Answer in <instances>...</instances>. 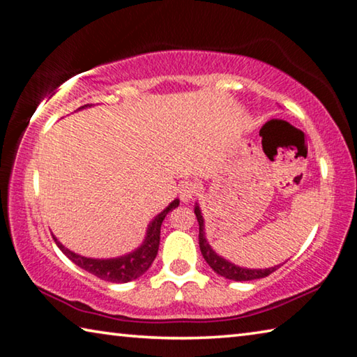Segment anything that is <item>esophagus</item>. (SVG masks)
<instances>
[{
    "label": "esophagus",
    "mask_w": 357,
    "mask_h": 357,
    "mask_svg": "<svg viewBox=\"0 0 357 357\" xmlns=\"http://www.w3.org/2000/svg\"><path fill=\"white\" fill-rule=\"evenodd\" d=\"M179 197L183 202H190L194 199V195L199 192V184L195 183V181H183V183L179 184Z\"/></svg>",
    "instance_id": "1"
}]
</instances>
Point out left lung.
<instances>
[{
  "instance_id": "left-lung-1",
  "label": "left lung",
  "mask_w": 357,
  "mask_h": 357,
  "mask_svg": "<svg viewBox=\"0 0 357 357\" xmlns=\"http://www.w3.org/2000/svg\"><path fill=\"white\" fill-rule=\"evenodd\" d=\"M195 216L197 220H199V245H200V251L203 254V259L206 260V264L211 267L218 275L224 276L227 280H234V281H252V280H259V278H265L270 273H273L275 270L280 268V265H275V267L270 268H246V267H238V265L231 264L230 260L224 259L222 256L213 250L211 245H209L205 235V219H203L202 209L199 206V203H195Z\"/></svg>"
}]
</instances>
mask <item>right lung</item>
Returning a JSON list of instances; mask_svg holds the SVG:
<instances>
[{
    "label": "right lung",
    "instance_id": "1",
    "mask_svg": "<svg viewBox=\"0 0 357 357\" xmlns=\"http://www.w3.org/2000/svg\"><path fill=\"white\" fill-rule=\"evenodd\" d=\"M89 106L92 105H84L79 107V109H84V107H89ZM178 206H179V199H174L162 213H158L157 216L151 220L148 225V230H146L144 241L141 243V246H138L135 251L121 257H112V259L84 257L68 250V248L61 245L55 236L54 240L56 243V246L60 248L61 252H63L68 259L73 260L77 267H81L86 271H89V273L95 275L97 278H101L109 282H128L132 280L139 278L141 275L149 270V267L157 256L158 245H160V227H162L163 219H165V216L169 211H173V209Z\"/></svg>",
    "mask_w": 357,
    "mask_h": 357
}]
</instances>
